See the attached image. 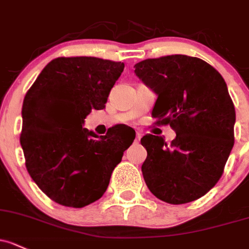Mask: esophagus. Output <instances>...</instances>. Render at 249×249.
Masks as SVG:
<instances>
[{
  "instance_id": "34e87169",
  "label": "esophagus",
  "mask_w": 249,
  "mask_h": 249,
  "mask_svg": "<svg viewBox=\"0 0 249 249\" xmlns=\"http://www.w3.org/2000/svg\"><path fill=\"white\" fill-rule=\"evenodd\" d=\"M141 137H142V132L141 131H137L136 132V142H140V140H141Z\"/></svg>"
}]
</instances>
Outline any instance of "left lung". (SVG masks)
<instances>
[{
  "label": "left lung",
  "mask_w": 249,
  "mask_h": 249,
  "mask_svg": "<svg viewBox=\"0 0 249 249\" xmlns=\"http://www.w3.org/2000/svg\"><path fill=\"white\" fill-rule=\"evenodd\" d=\"M135 72L156 94L151 116L177 133L167 144L148 133L142 164L150 192L166 203L199 199L217 184L234 146L235 107L224 78L197 57L171 54L148 58Z\"/></svg>",
  "instance_id": "left-lung-1"
}]
</instances>
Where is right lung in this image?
Returning <instances> with one entry per match:
<instances>
[{
  "instance_id": "obj_1",
  "label": "right lung",
  "mask_w": 249,
  "mask_h": 249,
  "mask_svg": "<svg viewBox=\"0 0 249 249\" xmlns=\"http://www.w3.org/2000/svg\"><path fill=\"white\" fill-rule=\"evenodd\" d=\"M123 70L122 62L58 57L26 93L20 133L26 168L38 187L61 205L83 208L100 199L132 144L113 127L100 137L82 127L91 109L105 108Z\"/></svg>"
}]
</instances>
